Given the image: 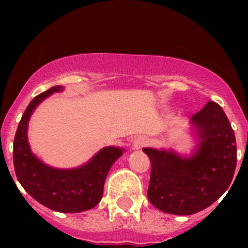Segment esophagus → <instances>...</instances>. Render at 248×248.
<instances>
[{"mask_svg":"<svg viewBox=\"0 0 248 248\" xmlns=\"http://www.w3.org/2000/svg\"><path fill=\"white\" fill-rule=\"evenodd\" d=\"M146 144H148V139L146 138H138L137 140L134 141V148L135 149H140L143 148V146H145Z\"/></svg>","mask_w":248,"mask_h":248,"instance_id":"1","label":"esophagus"}]
</instances>
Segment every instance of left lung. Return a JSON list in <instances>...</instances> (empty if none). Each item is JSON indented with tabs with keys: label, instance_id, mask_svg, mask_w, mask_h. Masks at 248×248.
I'll list each match as a JSON object with an SVG mask.
<instances>
[{
	"label": "left lung",
	"instance_id": "obj_1",
	"mask_svg": "<svg viewBox=\"0 0 248 248\" xmlns=\"http://www.w3.org/2000/svg\"><path fill=\"white\" fill-rule=\"evenodd\" d=\"M199 144L190 157L144 148L151 163L148 199L172 215H192L209 207L229 189L237 163L235 133L217 103L194 114Z\"/></svg>",
	"mask_w": 248,
	"mask_h": 248
}]
</instances>
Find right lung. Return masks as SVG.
Returning <instances> with one entry per match:
<instances>
[{"instance_id":"add662e5","label":"right lung","mask_w":248,"mask_h":248,"mask_svg":"<svg viewBox=\"0 0 248 248\" xmlns=\"http://www.w3.org/2000/svg\"><path fill=\"white\" fill-rule=\"evenodd\" d=\"M62 91V85L52 87L28 104L15 135L13 165L22 187L39 203L53 211L82 212L93 209L102 200L105 177L124 150L107 146L76 169L50 168L32 154L27 139L31 115L42 100Z\"/></svg>"}]
</instances>
